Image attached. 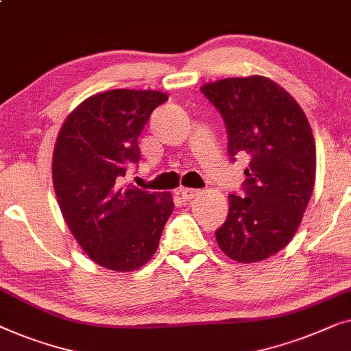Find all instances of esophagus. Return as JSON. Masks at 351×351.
<instances>
[{
    "label": "esophagus",
    "mask_w": 351,
    "mask_h": 351,
    "mask_svg": "<svg viewBox=\"0 0 351 351\" xmlns=\"http://www.w3.org/2000/svg\"><path fill=\"white\" fill-rule=\"evenodd\" d=\"M180 194L184 200H192L200 194V191L199 189H191V187H182V189L180 191Z\"/></svg>",
    "instance_id": "34e87169"
}]
</instances>
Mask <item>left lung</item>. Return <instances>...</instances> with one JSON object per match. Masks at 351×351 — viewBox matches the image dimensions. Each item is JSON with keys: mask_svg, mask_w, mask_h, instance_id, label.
Returning a JSON list of instances; mask_svg holds the SVG:
<instances>
[{"mask_svg": "<svg viewBox=\"0 0 351 351\" xmlns=\"http://www.w3.org/2000/svg\"><path fill=\"white\" fill-rule=\"evenodd\" d=\"M200 90L223 116L230 159L250 157L243 195H229L216 241L237 263L264 261L289 243L312 197V128L298 101L269 77L219 79Z\"/></svg>", "mask_w": 351, "mask_h": 351, "instance_id": "left-lung-1", "label": "left lung"}]
</instances>
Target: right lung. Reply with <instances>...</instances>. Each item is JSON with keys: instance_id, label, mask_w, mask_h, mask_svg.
<instances>
[{"instance_id": "add662e5", "label": "right lung", "mask_w": 351, "mask_h": 351, "mask_svg": "<svg viewBox=\"0 0 351 351\" xmlns=\"http://www.w3.org/2000/svg\"><path fill=\"white\" fill-rule=\"evenodd\" d=\"M167 100L157 90L97 93L58 132L52 157L57 202L79 246L101 267L133 272L145 265L175 208L170 192L121 186L127 167L141 159V130Z\"/></svg>"}]
</instances>
